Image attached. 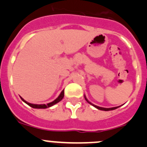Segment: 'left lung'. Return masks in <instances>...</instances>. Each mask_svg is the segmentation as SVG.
Masks as SVG:
<instances>
[{
    "instance_id": "obj_1",
    "label": "left lung",
    "mask_w": 147,
    "mask_h": 147,
    "mask_svg": "<svg viewBox=\"0 0 147 147\" xmlns=\"http://www.w3.org/2000/svg\"><path fill=\"white\" fill-rule=\"evenodd\" d=\"M84 98H85V99H86V100L87 101V102H88L89 104H90V105H93V106H94L95 107H96V108H97V109H98V110H104V111H109V110H115V109L118 108V107H119V106H118V107H110V108H106V107H102L97 106V105H94V104L91 103V102H90V101H88V100L87 98H86V96H84Z\"/></svg>"
}]
</instances>
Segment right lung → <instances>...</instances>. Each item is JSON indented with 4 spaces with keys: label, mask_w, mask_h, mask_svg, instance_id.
Returning a JSON list of instances; mask_svg holds the SVG:
<instances>
[{
    "label": "right lung",
    "mask_w": 147,
    "mask_h": 147,
    "mask_svg": "<svg viewBox=\"0 0 147 147\" xmlns=\"http://www.w3.org/2000/svg\"><path fill=\"white\" fill-rule=\"evenodd\" d=\"M63 96H64V90H63L61 92V93H60L59 96H58V98H57V99L54 100V101H52V102H49V103H47V105H45V104H40V105H38V104H32V103H30V102H27L26 100H25L23 99V98H22V97H20L21 100H22L23 102H25V103L28 104L29 106L33 107V108H37V109H45V108H47V107H51L53 106L54 105H55V104L58 103L59 101H61V100L63 99Z\"/></svg>",
    "instance_id": "add662e5"
}]
</instances>
